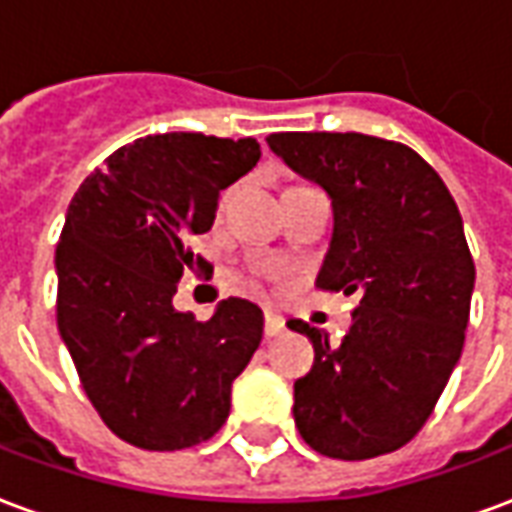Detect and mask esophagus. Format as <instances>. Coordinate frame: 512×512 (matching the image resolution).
Returning <instances> with one entry per match:
<instances>
[{
  "mask_svg": "<svg viewBox=\"0 0 512 512\" xmlns=\"http://www.w3.org/2000/svg\"><path fill=\"white\" fill-rule=\"evenodd\" d=\"M282 332H285V321H282V318H277V315H266L263 334H266V337H279Z\"/></svg>",
  "mask_w": 512,
  "mask_h": 512,
  "instance_id": "34e87169",
  "label": "esophagus"
}]
</instances>
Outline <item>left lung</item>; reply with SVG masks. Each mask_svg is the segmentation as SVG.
Returning a JSON list of instances; mask_svg holds the SVG:
<instances>
[{
  "label": "left lung",
  "instance_id": "left-lung-1",
  "mask_svg": "<svg viewBox=\"0 0 512 512\" xmlns=\"http://www.w3.org/2000/svg\"><path fill=\"white\" fill-rule=\"evenodd\" d=\"M268 147L332 200L315 285L359 293L343 343L304 321L315 362L293 384L312 450L365 461L400 450L439 403L463 351L474 263L452 194L411 147L367 134H271Z\"/></svg>",
  "mask_w": 512,
  "mask_h": 512
}]
</instances>
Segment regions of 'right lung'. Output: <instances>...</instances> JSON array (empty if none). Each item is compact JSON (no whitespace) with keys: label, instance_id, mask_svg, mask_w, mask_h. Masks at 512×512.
I'll use <instances>...</instances> for the list:
<instances>
[{"label":"right lung","instance_id":"right-lung-1","mask_svg":"<svg viewBox=\"0 0 512 512\" xmlns=\"http://www.w3.org/2000/svg\"><path fill=\"white\" fill-rule=\"evenodd\" d=\"M260 161L252 136L153 134L123 145L73 194L57 244V326L106 428L142 450H186L227 422L233 381L263 312L224 299L211 321L175 310L189 238L211 230L219 191Z\"/></svg>","mask_w":512,"mask_h":512}]
</instances>
